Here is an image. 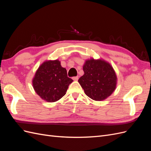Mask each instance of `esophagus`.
<instances>
[{
  "label": "esophagus",
  "mask_w": 151,
  "mask_h": 151,
  "mask_svg": "<svg viewBox=\"0 0 151 151\" xmlns=\"http://www.w3.org/2000/svg\"><path fill=\"white\" fill-rule=\"evenodd\" d=\"M72 79L74 80V81H77V80L79 79V77H78V76H76V77H72Z\"/></svg>",
  "instance_id": "34e87169"
}]
</instances>
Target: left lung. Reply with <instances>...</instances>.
<instances>
[{"instance_id": "obj_1", "label": "left lung", "mask_w": 151, "mask_h": 151, "mask_svg": "<svg viewBox=\"0 0 151 151\" xmlns=\"http://www.w3.org/2000/svg\"><path fill=\"white\" fill-rule=\"evenodd\" d=\"M84 74L78 80L85 94L94 101L106 99L115 91L117 76L112 65L103 58H91L83 65Z\"/></svg>"}]
</instances>
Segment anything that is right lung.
<instances>
[{"label":"right lung","mask_w":151,"mask_h":151,"mask_svg":"<svg viewBox=\"0 0 151 151\" xmlns=\"http://www.w3.org/2000/svg\"><path fill=\"white\" fill-rule=\"evenodd\" d=\"M73 80L67 77L66 68L58 60H47L36 70L32 80L36 93L44 101L53 103L66 94Z\"/></svg>","instance_id":"add662e5"}]
</instances>
